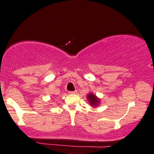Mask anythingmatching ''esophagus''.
I'll use <instances>...</instances> for the list:
<instances>
[{"instance_id": "34e87169", "label": "esophagus", "mask_w": 154, "mask_h": 154, "mask_svg": "<svg viewBox=\"0 0 154 154\" xmlns=\"http://www.w3.org/2000/svg\"><path fill=\"white\" fill-rule=\"evenodd\" d=\"M77 91H69V94H77Z\"/></svg>"}]
</instances>
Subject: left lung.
Here are the masks:
<instances>
[{
    "label": "left lung",
    "mask_w": 154,
    "mask_h": 154,
    "mask_svg": "<svg viewBox=\"0 0 154 154\" xmlns=\"http://www.w3.org/2000/svg\"><path fill=\"white\" fill-rule=\"evenodd\" d=\"M87 99L89 101L90 105L92 107H97L100 103V99L93 93H90L87 95Z\"/></svg>",
    "instance_id": "1"
}]
</instances>
